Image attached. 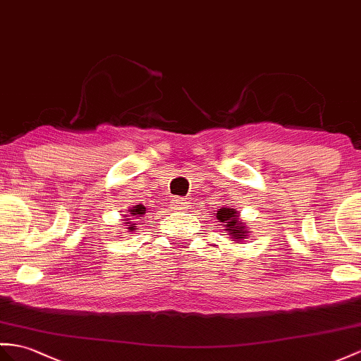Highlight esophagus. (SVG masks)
Masks as SVG:
<instances>
[{"label":"esophagus","mask_w":361,"mask_h":361,"mask_svg":"<svg viewBox=\"0 0 361 361\" xmlns=\"http://www.w3.org/2000/svg\"><path fill=\"white\" fill-rule=\"evenodd\" d=\"M171 207H173V209H183L187 207V202H185V199H182V197H173L171 199Z\"/></svg>","instance_id":"obj_1"}]
</instances>
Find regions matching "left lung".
<instances>
[{"label":"left lung","instance_id":"1","mask_svg":"<svg viewBox=\"0 0 361 361\" xmlns=\"http://www.w3.org/2000/svg\"><path fill=\"white\" fill-rule=\"evenodd\" d=\"M216 217L217 221L226 224V231L230 233V235L234 237V240L237 242L243 240L247 233H250L248 230H245L243 222L239 219V214H237V211L233 208H221L217 211Z\"/></svg>","mask_w":361,"mask_h":361}]
</instances>
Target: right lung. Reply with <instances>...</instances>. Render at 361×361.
Listing matches in <instances>:
<instances>
[{
    "mask_svg": "<svg viewBox=\"0 0 361 361\" xmlns=\"http://www.w3.org/2000/svg\"><path fill=\"white\" fill-rule=\"evenodd\" d=\"M128 216H130V219L128 221L126 222V224H130L128 225V230L130 231H133V230H136V224H131V221H135V222H140V221H137V219H144V214H145V207H142V205H136V207H133V208H130L128 209Z\"/></svg>",
    "mask_w": 361,
    "mask_h": 361,
    "instance_id": "1",
    "label": "right lung"
}]
</instances>
